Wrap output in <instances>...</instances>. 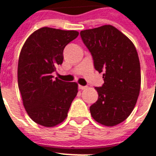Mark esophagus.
I'll use <instances>...</instances> for the list:
<instances>
[{"mask_svg":"<svg viewBox=\"0 0 156 156\" xmlns=\"http://www.w3.org/2000/svg\"><path fill=\"white\" fill-rule=\"evenodd\" d=\"M78 88L80 89V90H86V89L87 88V86H81V85H79V86H78Z\"/></svg>","mask_w":156,"mask_h":156,"instance_id":"34e87169","label":"esophagus"}]
</instances>
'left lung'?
I'll list each match as a JSON object with an SVG mask.
<instances>
[{"label": "left lung", "mask_w": 156, "mask_h": 156, "mask_svg": "<svg viewBox=\"0 0 156 156\" xmlns=\"http://www.w3.org/2000/svg\"><path fill=\"white\" fill-rule=\"evenodd\" d=\"M80 36L104 84L90 107L93 118L105 126L123 122L133 112L140 90V64L133 42L112 25L84 30Z\"/></svg>", "instance_id": "left-lung-1"}]
</instances>
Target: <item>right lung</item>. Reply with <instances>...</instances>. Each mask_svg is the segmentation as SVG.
<instances>
[{"label":"right lung","mask_w":156,"mask_h":156,"mask_svg":"<svg viewBox=\"0 0 156 156\" xmlns=\"http://www.w3.org/2000/svg\"><path fill=\"white\" fill-rule=\"evenodd\" d=\"M77 31L44 27L23 44L18 62V86L28 116L44 127H53L67 116L78 94V84L54 79L52 73L63 61V50L78 37Z\"/></svg>","instance_id":"add662e5"}]
</instances>
